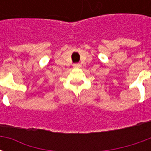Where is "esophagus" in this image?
<instances>
[{
	"mask_svg": "<svg viewBox=\"0 0 151 151\" xmlns=\"http://www.w3.org/2000/svg\"><path fill=\"white\" fill-rule=\"evenodd\" d=\"M73 68L77 69V68H79V67H80V64H78V63H77V64H73Z\"/></svg>",
	"mask_w": 151,
	"mask_h": 151,
	"instance_id": "1",
	"label": "esophagus"
}]
</instances>
